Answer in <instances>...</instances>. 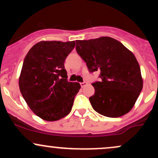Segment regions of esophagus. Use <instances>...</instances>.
Returning a JSON list of instances; mask_svg holds the SVG:
<instances>
[{"mask_svg": "<svg viewBox=\"0 0 158 158\" xmlns=\"http://www.w3.org/2000/svg\"><path fill=\"white\" fill-rule=\"evenodd\" d=\"M87 84H88V83H87L86 81H82V82H80V85L81 87H82V88H83V87H85Z\"/></svg>", "mask_w": 158, "mask_h": 158, "instance_id": "1", "label": "esophagus"}]
</instances>
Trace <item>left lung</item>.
Listing matches in <instances>:
<instances>
[{
	"instance_id": "8db88e82",
	"label": "left lung",
	"mask_w": 158,
	"mask_h": 158,
	"mask_svg": "<svg viewBox=\"0 0 158 158\" xmlns=\"http://www.w3.org/2000/svg\"><path fill=\"white\" fill-rule=\"evenodd\" d=\"M76 44L88 71H99V81L92 83L95 93L89 97L94 109L108 117L128 113L143 88L140 68L134 54L110 37L77 40Z\"/></svg>"
}]
</instances>
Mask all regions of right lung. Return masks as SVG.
<instances>
[{"instance_id": "1", "label": "right lung", "mask_w": 158, "mask_h": 158, "mask_svg": "<svg viewBox=\"0 0 158 158\" xmlns=\"http://www.w3.org/2000/svg\"><path fill=\"white\" fill-rule=\"evenodd\" d=\"M75 41H40L27 52L19 88L30 109L47 121L59 120L70 113L81 86L68 81L64 61Z\"/></svg>"}]
</instances>
